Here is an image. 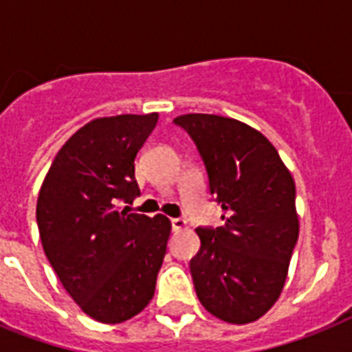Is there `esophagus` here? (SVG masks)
Listing matches in <instances>:
<instances>
[{"label": "esophagus", "mask_w": 352, "mask_h": 352, "mask_svg": "<svg viewBox=\"0 0 352 352\" xmlns=\"http://www.w3.org/2000/svg\"><path fill=\"white\" fill-rule=\"evenodd\" d=\"M171 223V230H182V228H186V221L184 219H179V217H173V219H170Z\"/></svg>", "instance_id": "obj_1"}]
</instances>
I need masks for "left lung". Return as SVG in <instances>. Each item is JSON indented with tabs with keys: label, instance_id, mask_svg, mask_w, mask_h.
<instances>
[{
	"label": "left lung",
	"instance_id": "1",
	"mask_svg": "<svg viewBox=\"0 0 352 352\" xmlns=\"http://www.w3.org/2000/svg\"><path fill=\"white\" fill-rule=\"evenodd\" d=\"M173 124L195 144L210 195L225 212L223 226L197 228L190 272L199 301L223 322H256L281 294L298 243L294 179L272 144L243 122L190 113Z\"/></svg>",
	"mask_w": 352,
	"mask_h": 352
}]
</instances>
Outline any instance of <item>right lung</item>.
<instances>
[{"mask_svg": "<svg viewBox=\"0 0 352 352\" xmlns=\"http://www.w3.org/2000/svg\"><path fill=\"white\" fill-rule=\"evenodd\" d=\"M157 120L149 113L89 122L63 144L41 184L36 223L43 252L96 322H126L155 294L170 221L129 214L118 203L140 195L135 157Z\"/></svg>", "mask_w": 352, "mask_h": 352, "instance_id": "right-lung-1", "label": "right lung"}]
</instances>
